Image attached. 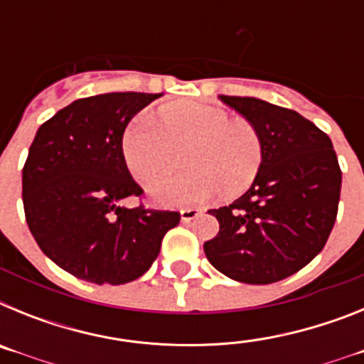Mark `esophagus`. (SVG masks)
I'll return each instance as SVG.
<instances>
[{
  "mask_svg": "<svg viewBox=\"0 0 364 364\" xmlns=\"http://www.w3.org/2000/svg\"><path fill=\"white\" fill-rule=\"evenodd\" d=\"M202 211L197 210V208H184V210H180V218H182V222H191Z\"/></svg>",
  "mask_w": 364,
  "mask_h": 364,
  "instance_id": "esophagus-1",
  "label": "esophagus"
}]
</instances>
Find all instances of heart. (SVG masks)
Returning <instances> with one entry per match:
<instances>
[{
	"instance_id": "heart-1",
	"label": "heart",
	"mask_w": 364,
	"mask_h": 364,
	"mask_svg": "<svg viewBox=\"0 0 364 364\" xmlns=\"http://www.w3.org/2000/svg\"><path fill=\"white\" fill-rule=\"evenodd\" d=\"M188 149L192 171L173 179L158 178L174 171L178 153ZM122 153L133 176L149 188L162 205H193L224 195L235 197L255 180L264 140L259 127L213 105L176 104L162 109L160 125L134 118L122 134Z\"/></svg>"
}]
</instances>
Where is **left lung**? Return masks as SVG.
Masks as SVG:
<instances>
[{
    "label": "left lung",
    "mask_w": 364,
    "mask_h": 364,
    "mask_svg": "<svg viewBox=\"0 0 364 364\" xmlns=\"http://www.w3.org/2000/svg\"><path fill=\"white\" fill-rule=\"evenodd\" d=\"M220 100L259 127L264 159L242 197L210 211L220 230L204 252L233 281L272 284L304 268L326 244L341 167L330 136L299 112L250 96Z\"/></svg>",
    "instance_id": "8db88e82"
}]
</instances>
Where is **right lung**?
<instances>
[{"instance_id": "right-lung-1", "label": "right lung", "mask_w": 364, "mask_h": 364, "mask_svg": "<svg viewBox=\"0 0 364 364\" xmlns=\"http://www.w3.org/2000/svg\"><path fill=\"white\" fill-rule=\"evenodd\" d=\"M162 95L107 92L60 109L40 125L23 166V210L41 252L95 284L142 277L159 257L176 211L120 202L142 197L122 153V134Z\"/></svg>"}]
</instances>
